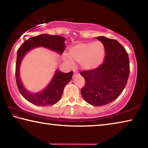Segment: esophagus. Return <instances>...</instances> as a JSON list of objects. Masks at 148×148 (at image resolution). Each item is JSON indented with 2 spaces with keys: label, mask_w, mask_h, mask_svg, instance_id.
I'll return each mask as SVG.
<instances>
[{
  "label": "esophagus",
  "mask_w": 148,
  "mask_h": 148,
  "mask_svg": "<svg viewBox=\"0 0 148 148\" xmlns=\"http://www.w3.org/2000/svg\"><path fill=\"white\" fill-rule=\"evenodd\" d=\"M76 72H74V76H75V75H76Z\"/></svg>",
  "instance_id": "34e87169"
}]
</instances>
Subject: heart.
I'll return each mask as SVG.
<instances>
[{"mask_svg":"<svg viewBox=\"0 0 148 148\" xmlns=\"http://www.w3.org/2000/svg\"><path fill=\"white\" fill-rule=\"evenodd\" d=\"M104 54V46L101 42H80L69 49V56L64 55L63 58L70 66L74 67V61L81 63L84 71H91L102 64Z\"/></svg>","mask_w":148,"mask_h":148,"instance_id":"b5f03b06","label":"heart"}]
</instances>
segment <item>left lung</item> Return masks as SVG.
<instances>
[{
  "label": "left lung",
  "mask_w": 148,
  "mask_h": 148,
  "mask_svg": "<svg viewBox=\"0 0 148 148\" xmlns=\"http://www.w3.org/2000/svg\"><path fill=\"white\" fill-rule=\"evenodd\" d=\"M96 38L104 46V62L98 68L80 72L86 80L81 93L87 103L102 106L114 101L123 91L129 76V60L126 50L116 40Z\"/></svg>",
  "instance_id": "left-lung-1"
}]
</instances>
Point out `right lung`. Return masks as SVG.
<instances>
[{
	"label": "right lung",
	"instance_id": "1",
	"mask_svg": "<svg viewBox=\"0 0 148 148\" xmlns=\"http://www.w3.org/2000/svg\"><path fill=\"white\" fill-rule=\"evenodd\" d=\"M65 40L63 37L58 35L40 34L27 40L17 50L16 66L17 86L22 96L31 103L36 106H46L58 102L61 99L65 86L72 79L73 72L64 73L57 70L46 88L41 91L32 92L26 89L20 77L19 69L22 60L29 51L38 47H43L62 55L65 48Z\"/></svg>",
	"mask_w": 148,
	"mask_h": 148
}]
</instances>
